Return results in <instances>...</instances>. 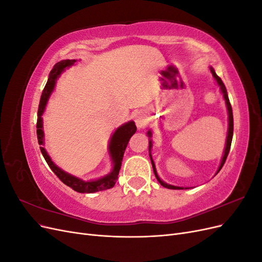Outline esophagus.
Here are the masks:
<instances>
[{
    "label": "esophagus",
    "instance_id": "1",
    "mask_svg": "<svg viewBox=\"0 0 262 262\" xmlns=\"http://www.w3.org/2000/svg\"><path fill=\"white\" fill-rule=\"evenodd\" d=\"M134 119H136V123H137V126L139 129H142L144 128V126L146 125V118L143 114H137L136 117H134Z\"/></svg>",
    "mask_w": 262,
    "mask_h": 262
}]
</instances>
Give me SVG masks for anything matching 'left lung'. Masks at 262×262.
I'll return each mask as SVG.
<instances>
[{
    "instance_id": "1",
    "label": "left lung",
    "mask_w": 262,
    "mask_h": 262,
    "mask_svg": "<svg viewBox=\"0 0 262 262\" xmlns=\"http://www.w3.org/2000/svg\"><path fill=\"white\" fill-rule=\"evenodd\" d=\"M210 71L211 73L214 77V80L216 81L217 85L220 86V90L222 92V94H223V97L225 99V104H226V108H227V113H228V131H227V138H226V144H225V149H224V154H223V157H222V161H221V165L220 167L217 169V172L222 169V167H223V165L226 161L227 158V155L229 153V148H231V144H232V139H233V131H234V120H233V110H232V106H231V102H229V99H228V95H227V92H226V87L224 85V83L222 82L221 78L216 75L215 71H214L213 68H210ZM147 136L150 138L152 137V133H150V131H147ZM150 147H152V141L148 142V150H149V157H150V162H152V166H153V170H154V173H155V177L156 179L158 180V182L160 184L165 187V188H168V189H184L182 187H176V186H171V185H168L166 184V182H164L160 177H158L157 175V171H156V168H155V164L153 162V158H152V155H150ZM216 172V173H217Z\"/></svg>"
}]
</instances>
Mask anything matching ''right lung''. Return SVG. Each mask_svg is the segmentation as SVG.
<instances>
[{
	"label": "right lung",
	"instance_id": "1",
	"mask_svg": "<svg viewBox=\"0 0 262 262\" xmlns=\"http://www.w3.org/2000/svg\"><path fill=\"white\" fill-rule=\"evenodd\" d=\"M76 60H62L58 63H55L53 69L51 70V72L49 74L48 82H47L40 101H39V107H38V119H37V139H38V143L39 145H43L45 141H43V130H42V114L46 109V105L48 102V99L50 97V95L54 89L55 82H57L58 77L62 74L63 71H64L67 68L73 66ZM137 131V126L134 121H129L114 132L112 139H110L109 142V155L112 157V162H113V169L110 171L108 175L101 177L96 180H83L77 178L75 176L70 175V173L66 172L64 170H62L59 168L57 165H55L52 161L50 156L47 153V150L43 146H40V150L45 157V160L47 164L49 165V167L51 170L58 176V178L69 186L70 188H72L75 190L76 192H81V193H93V192H97L101 191V190H106L113 188L116 184V181L118 179L119 175V170L121 168V163H122V158L126 145H128V142L130 138L133 136Z\"/></svg>",
	"mask_w": 262,
	"mask_h": 262
}]
</instances>
